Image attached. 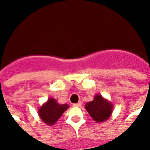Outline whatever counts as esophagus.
<instances>
[{"label":"esophagus","mask_w":150,"mask_h":150,"mask_svg":"<svg viewBox=\"0 0 150 150\" xmlns=\"http://www.w3.org/2000/svg\"><path fill=\"white\" fill-rule=\"evenodd\" d=\"M81 106H82L81 102H79V103H77V104H73V107H81Z\"/></svg>","instance_id":"1"}]
</instances>
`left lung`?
<instances>
[{
    "mask_svg": "<svg viewBox=\"0 0 150 150\" xmlns=\"http://www.w3.org/2000/svg\"><path fill=\"white\" fill-rule=\"evenodd\" d=\"M85 108L96 122H104L112 115L113 104L100 94H98L95 96L93 100L85 104Z\"/></svg>",
    "mask_w": 150,
    "mask_h": 150,
    "instance_id": "8db88e82",
    "label": "left lung"
}]
</instances>
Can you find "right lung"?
<instances>
[{"instance_id": "add662e5", "label": "right lung", "mask_w": 150, "mask_h": 150, "mask_svg": "<svg viewBox=\"0 0 150 150\" xmlns=\"http://www.w3.org/2000/svg\"><path fill=\"white\" fill-rule=\"evenodd\" d=\"M68 108V104H60L55 99L50 97L38 108V113L42 122L47 125H54Z\"/></svg>"}]
</instances>
